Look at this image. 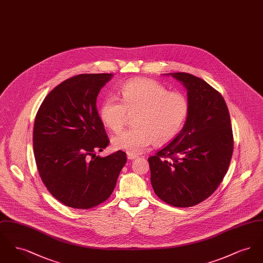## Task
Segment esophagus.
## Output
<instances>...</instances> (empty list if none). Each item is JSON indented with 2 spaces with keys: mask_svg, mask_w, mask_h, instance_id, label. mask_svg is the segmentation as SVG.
<instances>
[{
  "mask_svg": "<svg viewBox=\"0 0 263 263\" xmlns=\"http://www.w3.org/2000/svg\"><path fill=\"white\" fill-rule=\"evenodd\" d=\"M127 158H128V160H135V159H137L138 157L136 155H131V154H128L127 155Z\"/></svg>",
  "mask_w": 263,
  "mask_h": 263,
  "instance_id": "esophagus-1",
  "label": "esophagus"
}]
</instances>
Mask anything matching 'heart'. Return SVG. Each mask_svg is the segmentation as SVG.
Returning <instances> with one entry per match:
<instances>
[{
    "label": "heart",
    "mask_w": 263,
    "mask_h": 263,
    "mask_svg": "<svg viewBox=\"0 0 263 263\" xmlns=\"http://www.w3.org/2000/svg\"><path fill=\"white\" fill-rule=\"evenodd\" d=\"M133 128L115 135V150L138 155L151 144L162 146L180 132L189 114L187 98L170 91L161 83L142 79L126 83L120 89V100L107 97L100 107L102 122L113 132L120 131L133 115Z\"/></svg>",
    "instance_id": "b5f03b06"
}]
</instances>
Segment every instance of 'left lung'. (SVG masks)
<instances>
[{"mask_svg": "<svg viewBox=\"0 0 263 263\" xmlns=\"http://www.w3.org/2000/svg\"><path fill=\"white\" fill-rule=\"evenodd\" d=\"M187 89L189 114L179 134L149 160L157 196L175 207H191L211 196L225 176L234 150L228 106L204 80L172 74Z\"/></svg>", "mask_w": 263, "mask_h": 263, "instance_id": "8db88e82", "label": "left lung"}]
</instances>
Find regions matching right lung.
<instances>
[{"label":"right lung","instance_id":"add662e5","mask_svg":"<svg viewBox=\"0 0 263 263\" xmlns=\"http://www.w3.org/2000/svg\"><path fill=\"white\" fill-rule=\"evenodd\" d=\"M112 74L74 76L42 101L33 127L38 174L64 205L90 209L107 200L127 161L117 151L101 158L109 144L97 108V98Z\"/></svg>","mask_w":263,"mask_h":263}]
</instances>
